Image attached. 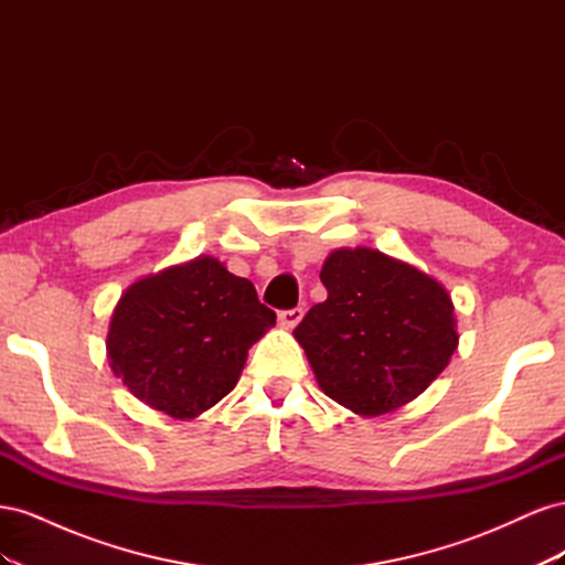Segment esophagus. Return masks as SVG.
Segmentation results:
<instances>
[{
    "label": "esophagus",
    "instance_id": "esophagus-1",
    "mask_svg": "<svg viewBox=\"0 0 565 565\" xmlns=\"http://www.w3.org/2000/svg\"><path fill=\"white\" fill-rule=\"evenodd\" d=\"M301 318H303V309H299V306H297V309H289V311H280L278 313L280 324H282V328H289V330L297 328V324L301 322Z\"/></svg>",
    "mask_w": 565,
    "mask_h": 565
}]
</instances>
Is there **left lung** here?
I'll return each mask as SVG.
<instances>
[{
  "label": "left lung",
  "instance_id": "left-lung-1",
  "mask_svg": "<svg viewBox=\"0 0 565 565\" xmlns=\"http://www.w3.org/2000/svg\"><path fill=\"white\" fill-rule=\"evenodd\" d=\"M320 280L328 299L295 337L324 396L377 417L415 401L448 367L459 334L438 280L370 247L334 249Z\"/></svg>",
  "mask_w": 565,
  "mask_h": 565
}]
</instances>
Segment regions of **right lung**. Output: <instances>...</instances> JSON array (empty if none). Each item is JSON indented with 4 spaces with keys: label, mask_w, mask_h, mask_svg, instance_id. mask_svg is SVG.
I'll return each instance as SVG.
<instances>
[{
    "label": "right lung",
    "mask_w": 565,
    "mask_h": 565,
    "mask_svg": "<svg viewBox=\"0 0 565 565\" xmlns=\"http://www.w3.org/2000/svg\"><path fill=\"white\" fill-rule=\"evenodd\" d=\"M276 313L214 256L169 266L119 297L108 328V361L136 398L193 419L235 388L247 351Z\"/></svg>",
    "instance_id": "right-lung-1"
}]
</instances>
